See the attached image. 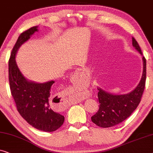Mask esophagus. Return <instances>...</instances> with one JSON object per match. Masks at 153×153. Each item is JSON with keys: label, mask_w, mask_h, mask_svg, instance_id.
<instances>
[{"label": "esophagus", "mask_w": 153, "mask_h": 153, "mask_svg": "<svg viewBox=\"0 0 153 153\" xmlns=\"http://www.w3.org/2000/svg\"><path fill=\"white\" fill-rule=\"evenodd\" d=\"M77 76H78V72H76V74H74V77H76V78H77ZM58 98H59L60 101H61V107H60V108L62 109H65L66 107H68V105H70L69 102L66 100V99L64 98V96L60 95L59 96H58Z\"/></svg>", "instance_id": "34e87169"}]
</instances>
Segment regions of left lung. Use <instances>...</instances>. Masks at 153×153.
I'll use <instances>...</instances> for the list:
<instances>
[{
  "label": "left lung",
  "mask_w": 153,
  "mask_h": 153,
  "mask_svg": "<svg viewBox=\"0 0 153 153\" xmlns=\"http://www.w3.org/2000/svg\"><path fill=\"white\" fill-rule=\"evenodd\" d=\"M132 46L143 56L140 46L134 37ZM143 74L139 85L130 93L114 95L98 88V98L100 103L98 112L91 117L92 122L101 128H109L122 123L137 109L141 101L146 85V60L143 56Z\"/></svg>",
  "instance_id": "obj_1"
}]
</instances>
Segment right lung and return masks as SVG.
I'll use <instances>...</instances> for the list:
<instances>
[{
  "label": "right lung",
  "mask_w": 153,
  "mask_h": 153,
  "mask_svg": "<svg viewBox=\"0 0 153 153\" xmlns=\"http://www.w3.org/2000/svg\"><path fill=\"white\" fill-rule=\"evenodd\" d=\"M37 27L34 26L21 33L12 49L9 60L10 87L21 117L37 130L53 132L64 121V116L51 109L49 104L51 88L55 82L37 83L29 81L21 74L15 60L18 49L38 31Z\"/></svg>",
  "instance_id": "add662e5"
}]
</instances>
